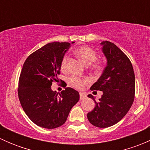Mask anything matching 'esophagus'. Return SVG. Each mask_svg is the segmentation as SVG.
<instances>
[{
	"instance_id": "esophagus-1",
	"label": "esophagus",
	"mask_w": 150,
	"mask_h": 150,
	"mask_svg": "<svg viewBox=\"0 0 150 150\" xmlns=\"http://www.w3.org/2000/svg\"><path fill=\"white\" fill-rule=\"evenodd\" d=\"M86 97V95L84 93H82V92L80 93V99H81V100H83V99H84Z\"/></svg>"
}]
</instances>
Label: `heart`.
Returning a JSON list of instances; mask_svg holds the SVG:
<instances>
[{"instance_id": "heart-1", "label": "heart", "mask_w": 150, "mask_h": 150, "mask_svg": "<svg viewBox=\"0 0 150 150\" xmlns=\"http://www.w3.org/2000/svg\"><path fill=\"white\" fill-rule=\"evenodd\" d=\"M74 53L86 65H89V64H92L96 61V58H97V54L96 51L88 46H82L78 48L75 50ZM67 55H64L62 59L61 69L62 70L66 69L67 67ZM93 67L95 69H99L101 66L96 64L93 66ZM68 83L72 87L80 89L83 87L84 84L88 83V78H81L77 76H72L68 79Z\"/></svg>"}]
</instances>
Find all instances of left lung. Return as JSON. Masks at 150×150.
I'll return each instance as SVG.
<instances>
[{
    "label": "left lung",
    "instance_id": "1",
    "mask_svg": "<svg viewBox=\"0 0 150 150\" xmlns=\"http://www.w3.org/2000/svg\"><path fill=\"white\" fill-rule=\"evenodd\" d=\"M101 45L107 64L90 89L102 91L103 94L99 102L88 95L96 106L87 117L92 125L103 128L118 122L131 108L135 95V75L128 57L116 45L107 40Z\"/></svg>",
    "mask_w": 150,
    "mask_h": 150
}]
</instances>
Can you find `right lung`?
<instances>
[{
	"label": "right lung",
	"instance_id": "obj_1",
	"mask_svg": "<svg viewBox=\"0 0 150 150\" xmlns=\"http://www.w3.org/2000/svg\"><path fill=\"white\" fill-rule=\"evenodd\" d=\"M72 43H74L72 42ZM69 43L53 42L33 52L25 60L21 71L18 96L24 111L35 124L53 129L66 122L80 95L72 88H65L59 96L51 90L60 74L62 59Z\"/></svg>",
	"mask_w": 150,
	"mask_h": 150
}]
</instances>
